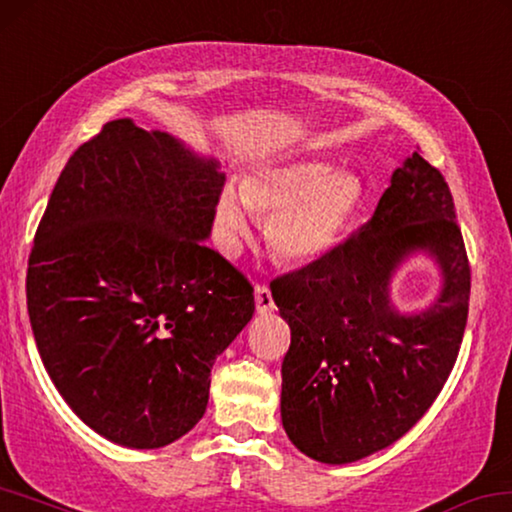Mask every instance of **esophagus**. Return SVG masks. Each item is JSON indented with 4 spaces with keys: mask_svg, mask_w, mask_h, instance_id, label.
I'll use <instances>...</instances> for the list:
<instances>
[{
    "mask_svg": "<svg viewBox=\"0 0 512 512\" xmlns=\"http://www.w3.org/2000/svg\"><path fill=\"white\" fill-rule=\"evenodd\" d=\"M256 309H258V313H272L274 311V300H272V293H270V288L265 286L263 281H258L256 283Z\"/></svg>",
    "mask_w": 512,
    "mask_h": 512,
    "instance_id": "34e87169",
    "label": "esophagus"
}]
</instances>
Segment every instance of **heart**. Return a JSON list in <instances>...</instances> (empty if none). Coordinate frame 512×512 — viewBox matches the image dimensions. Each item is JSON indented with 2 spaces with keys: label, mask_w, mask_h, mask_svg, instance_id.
<instances>
[{
  "label": "heart",
  "mask_w": 512,
  "mask_h": 512,
  "mask_svg": "<svg viewBox=\"0 0 512 512\" xmlns=\"http://www.w3.org/2000/svg\"><path fill=\"white\" fill-rule=\"evenodd\" d=\"M361 201V183L348 171L316 160H295L265 169L217 201V224L235 242L249 231L248 206L267 226L274 254L283 261H313L341 238Z\"/></svg>",
  "instance_id": "b5f03b06"
}]
</instances>
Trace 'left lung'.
<instances>
[{"label": "left lung", "instance_id": "8db88e82", "mask_svg": "<svg viewBox=\"0 0 512 512\" xmlns=\"http://www.w3.org/2000/svg\"><path fill=\"white\" fill-rule=\"evenodd\" d=\"M414 248L438 258L445 290L421 317H398L386 286ZM270 288L290 325L281 366L290 442L327 465L387 448L435 403L465 336L471 267L446 178L416 146L366 224Z\"/></svg>", "mask_w": 512, "mask_h": 512}]
</instances>
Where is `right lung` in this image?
<instances>
[{"instance_id":"right-lung-1","label":"right lung","mask_w":512,"mask_h":512,"mask_svg":"<svg viewBox=\"0 0 512 512\" xmlns=\"http://www.w3.org/2000/svg\"><path fill=\"white\" fill-rule=\"evenodd\" d=\"M226 176L160 130L109 121L54 185L29 254L41 359L86 426L160 448L206 412L210 368L254 286L203 245Z\"/></svg>"}]
</instances>
